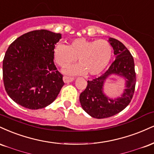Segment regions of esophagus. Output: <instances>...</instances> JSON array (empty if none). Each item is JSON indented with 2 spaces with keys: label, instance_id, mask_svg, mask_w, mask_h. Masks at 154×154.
Listing matches in <instances>:
<instances>
[{
  "label": "esophagus",
  "instance_id": "1",
  "mask_svg": "<svg viewBox=\"0 0 154 154\" xmlns=\"http://www.w3.org/2000/svg\"><path fill=\"white\" fill-rule=\"evenodd\" d=\"M74 80V78L72 77H68V76H64L63 77V81L65 83H70L72 82Z\"/></svg>",
  "mask_w": 154,
  "mask_h": 154
}]
</instances>
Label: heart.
Instances as JSON below:
<instances>
[{"instance_id": "1", "label": "heart", "mask_w": 154, "mask_h": 154, "mask_svg": "<svg viewBox=\"0 0 154 154\" xmlns=\"http://www.w3.org/2000/svg\"><path fill=\"white\" fill-rule=\"evenodd\" d=\"M54 60L60 67H66L76 61L80 63L65 69L68 74L98 75L104 70L111 60L112 48L106 40H88L86 38H76L69 45L57 43L52 50Z\"/></svg>"}]
</instances>
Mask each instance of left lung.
Here are the masks:
<instances>
[{"mask_svg": "<svg viewBox=\"0 0 154 154\" xmlns=\"http://www.w3.org/2000/svg\"><path fill=\"white\" fill-rule=\"evenodd\" d=\"M109 42L116 56L115 61L101 76L87 81L86 89L81 92L79 97L83 109L90 116L97 119L112 117L122 111L133 98L136 82L134 60L131 52L116 39L110 37ZM112 75L122 77L126 81V88L121 97L116 99L109 98L103 91L106 79Z\"/></svg>", "mask_w": 154, "mask_h": 154, "instance_id": "obj_1", "label": "left lung"}]
</instances>
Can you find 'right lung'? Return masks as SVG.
Masks as SVG:
<instances>
[{"instance_id":"add662e5","label":"right lung","mask_w":154,"mask_h":154,"mask_svg":"<svg viewBox=\"0 0 154 154\" xmlns=\"http://www.w3.org/2000/svg\"><path fill=\"white\" fill-rule=\"evenodd\" d=\"M61 34L41 29L28 32L14 41L3 61L5 89L12 100L30 109L48 106L64 85L55 66L52 50Z\"/></svg>"}]
</instances>
